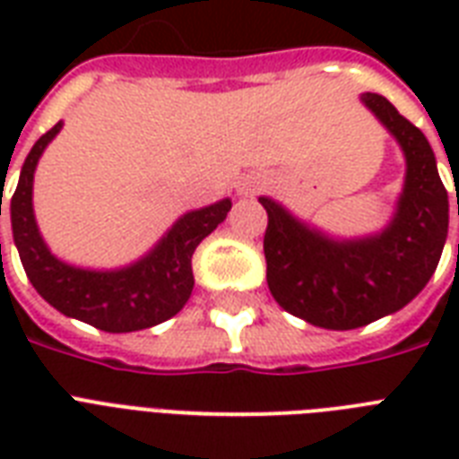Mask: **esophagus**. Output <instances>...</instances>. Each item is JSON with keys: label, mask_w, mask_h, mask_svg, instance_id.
I'll return each instance as SVG.
<instances>
[{"label": "esophagus", "mask_w": 459, "mask_h": 459, "mask_svg": "<svg viewBox=\"0 0 459 459\" xmlns=\"http://www.w3.org/2000/svg\"><path fill=\"white\" fill-rule=\"evenodd\" d=\"M255 190H259V180H247V183H243V187H240V193L243 195L255 193Z\"/></svg>", "instance_id": "esophagus-1"}]
</instances>
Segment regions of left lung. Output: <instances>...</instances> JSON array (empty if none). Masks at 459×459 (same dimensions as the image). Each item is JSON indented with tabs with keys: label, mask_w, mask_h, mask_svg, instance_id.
I'll return each mask as SVG.
<instances>
[{
	"label": "left lung",
	"mask_w": 459,
	"mask_h": 459,
	"mask_svg": "<svg viewBox=\"0 0 459 459\" xmlns=\"http://www.w3.org/2000/svg\"><path fill=\"white\" fill-rule=\"evenodd\" d=\"M359 100L405 154V186L384 230L341 240L259 197L269 214L264 257L273 300L331 331L367 326L412 302L434 276L448 238V190L424 133L385 97L364 92Z\"/></svg>",
	"instance_id": "8db88e82"
}]
</instances>
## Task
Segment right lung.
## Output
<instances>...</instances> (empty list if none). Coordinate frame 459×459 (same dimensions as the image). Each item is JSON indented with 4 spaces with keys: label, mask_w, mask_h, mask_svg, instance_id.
Wrapping results in <instances>:
<instances>
[{
    "label": "right lung",
    "mask_w": 459,
    "mask_h": 459,
    "mask_svg": "<svg viewBox=\"0 0 459 459\" xmlns=\"http://www.w3.org/2000/svg\"><path fill=\"white\" fill-rule=\"evenodd\" d=\"M61 126L59 121L32 145L9 204L13 243L32 288L61 314L109 333H131L171 319L193 293L195 247L226 219L230 200L226 197L183 214L145 257L128 266L82 269L66 264L49 252L32 212L35 169Z\"/></svg>",
    "instance_id": "right-lung-1"
}]
</instances>
